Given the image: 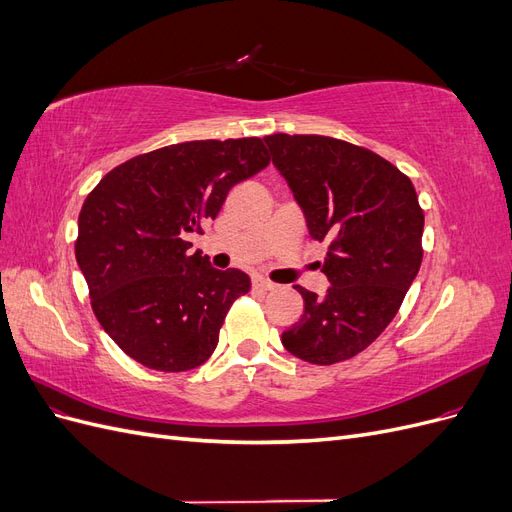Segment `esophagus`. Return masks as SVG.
Segmentation results:
<instances>
[{
	"label": "esophagus",
	"mask_w": 512,
	"mask_h": 512,
	"mask_svg": "<svg viewBox=\"0 0 512 512\" xmlns=\"http://www.w3.org/2000/svg\"><path fill=\"white\" fill-rule=\"evenodd\" d=\"M254 288H256V290H273L275 284L269 282V280H265V277H256V280H254Z\"/></svg>",
	"instance_id": "34e87169"
}]
</instances>
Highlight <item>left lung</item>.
Instances as JSON below:
<instances>
[{
	"mask_svg": "<svg viewBox=\"0 0 512 512\" xmlns=\"http://www.w3.org/2000/svg\"><path fill=\"white\" fill-rule=\"evenodd\" d=\"M303 209L309 235L327 241L324 297L294 286L303 316L282 333L301 361L333 365L363 352L399 312L423 260L425 215L412 181L378 153L331 136H265Z\"/></svg>",
	"mask_w": 512,
	"mask_h": 512,
	"instance_id": "1",
	"label": "left lung"
}]
</instances>
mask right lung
<instances>
[{
	"instance_id": "obj_1",
	"label": "right lung",
	"mask_w": 512,
	"mask_h": 512,
	"mask_svg": "<svg viewBox=\"0 0 512 512\" xmlns=\"http://www.w3.org/2000/svg\"><path fill=\"white\" fill-rule=\"evenodd\" d=\"M267 164L256 136L190 141L119 164L89 192L76 262L102 329L134 361L188 371L213 354L230 305L252 284L192 254L185 235L203 232L232 185Z\"/></svg>"
}]
</instances>
